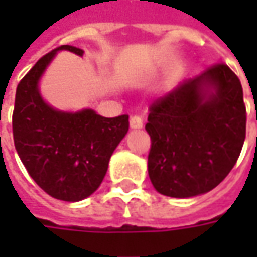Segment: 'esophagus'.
Listing matches in <instances>:
<instances>
[{"instance_id": "1", "label": "esophagus", "mask_w": 257, "mask_h": 257, "mask_svg": "<svg viewBox=\"0 0 257 257\" xmlns=\"http://www.w3.org/2000/svg\"><path fill=\"white\" fill-rule=\"evenodd\" d=\"M130 127L132 128H142L143 127V118L140 115H132L130 117Z\"/></svg>"}]
</instances>
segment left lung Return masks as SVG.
<instances>
[{
  "instance_id": "obj_1",
  "label": "left lung",
  "mask_w": 257,
  "mask_h": 257,
  "mask_svg": "<svg viewBox=\"0 0 257 257\" xmlns=\"http://www.w3.org/2000/svg\"><path fill=\"white\" fill-rule=\"evenodd\" d=\"M149 177L170 197L210 192L230 173L246 137L240 80L223 63L189 78L150 105Z\"/></svg>"
}]
</instances>
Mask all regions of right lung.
I'll list each match as a JSON object with an SVG mask.
<instances>
[{"instance_id":"add662e5","label":"right lung","mask_w":257,"mask_h":257,"mask_svg":"<svg viewBox=\"0 0 257 257\" xmlns=\"http://www.w3.org/2000/svg\"><path fill=\"white\" fill-rule=\"evenodd\" d=\"M60 50L84 53L61 45L41 57L24 75L15 93L13 136L27 172L47 194L80 202L103 182L111 154L128 132V115L107 118L90 108L64 113L45 103L38 81Z\"/></svg>"}]
</instances>
